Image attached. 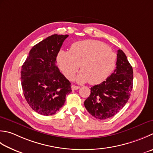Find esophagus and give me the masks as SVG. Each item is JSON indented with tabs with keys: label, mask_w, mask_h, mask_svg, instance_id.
<instances>
[{
	"label": "esophagus",
	"mask_w": 153,
	"mask_h": 153,
	"mask_svg": "<svg viewBox=\"0 0 153 153\" xmlns=\"http://www.w3.org/2000/svg\"><path fill=\"white\" fill-rule=\"evenodd\" d=\"M79 88H80L79 86H77V85H71V89H72V90H77V89H79Z\"/></svg>",
	"instance_id": "34e87169"
}]
</instances>
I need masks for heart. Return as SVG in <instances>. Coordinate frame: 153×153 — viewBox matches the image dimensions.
<instances>
[{
	"label": "heart",
	"instance_id": "1",
	"mask_svg": "<svg viewBox=\"0 0 153 153\" xmlns=\"http://www.w3.org/2000/svg\"><path fill=\"white\" fill-rule=\"evenodd\" d=\"M117 59L116 53L107 44L94 40L76 42L70 51L61 50L57 57L59 67L68 79H73L80 65L82 70L76 81L91 85L108 78L115 69Z\"/></svg>",
	"mask_w": 153,
	"mask_h": 153
}]
</instances>
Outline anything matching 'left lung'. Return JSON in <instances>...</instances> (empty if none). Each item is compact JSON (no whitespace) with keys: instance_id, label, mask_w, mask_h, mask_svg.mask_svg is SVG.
Masks as SVG:
<instances>
[{"instance_id":"obj_1","label":"left lung","mask_w":153,"mask_h":153,"mask_svg":"<svg viewBox=\"0 0 153 153\" xmlns=\"http://www.w3.org/2000/svg\"><path fill=\"white\" fill-rule=\"evenodd\" d=\"M114 72L100 84L91 88V94L84 101L88 111L98 119L117 114L127 103L133 89V68L121 50L117 51Z\"/></svg>"}]
</instances>
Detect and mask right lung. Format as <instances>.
Returning a JSON list of instances; mask_svg holds the SVG:
<instances>
[{
	"label": "right lung",
	"mask_w": 153,
	"mask_h": 153,
	"mask_svg": "<svg viewBox=\"0 0 153 153\" xmlns=\"http://www.w3.org/2000/svg\"><path fill=\"white\" fill-rule=\"evenodd\" d=\"M68 35L53 34L32 47L21 70L27 103L42 115H52L64 105L71 83L59 71L56 57Z\"/></svg>",
	"instance_id": "1"
}]
</instances>
